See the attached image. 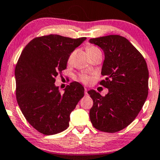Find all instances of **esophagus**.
Segmentation results:
<instances>
[{
    "label": "esophagus",
    "instance_id": "34e87169",
    "mask_svg": "<svg viewBox=\"0 0 160 160\" xmlns=\"http://www.w3.org/2000/svg\"><path fill=\"white\" fill-rule=\"evenodd\" d=\"M87 92H88V88H85V95L88 94Z\"/></svg>",
    "mask_w": 160,
    "mask_h": 160
}]
</instances>
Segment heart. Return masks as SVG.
Returning a JSON list of instances; mask_svg holds the SVG:
<instances>
[{"mask_svg": "<svg viewBox=\"0 0 160 160\" xmlns=\"http://www.w3.org/2000/svg\"><path fill=\"white\" fill-rule=\"evenodd\" d=\"M98 49L97 48V47H93V46H89V47H88L87 48H86V51H87L88 53H90L92 52H94V51H95V50H98ZM72 55L73 54H71V56H70L69 61L71 60V57H72ZM80 80H82V81L84 82H88L90 81V78H89V76H87V75H84V74L80 75Z\"/></svg>", "mask_w": 160, "mask_h": 160, "instance_id": "1", "label": "heart"}]
</instances>
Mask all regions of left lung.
Listing matches in <instances>:
<instances>
[{"instance_id": "obj_1", "label": "left lung", "mask_w": 160, "mask_h": 160, "mask_svg": "<svg viewBox=\"0 0 160 160\" xmlns=\"http://www.w3.org/2000/svg\"><path fill=\"white\" fill-rule=\"evenodd\" d=\"M89 43L103 50L102 75L105 79L100 84L108 89L105 96L93 89L88 92L93 100L91 122L99 131L117 132L135 120L148 98V66L142 55L122 36L92 38Z\"/></svg>"}]
</instances>
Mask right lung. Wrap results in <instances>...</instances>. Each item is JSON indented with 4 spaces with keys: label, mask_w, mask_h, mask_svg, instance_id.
<instances>
[{
    "label": "right lung",
    "mask_w": 160,
    "mask_h": 160,
    "mask_svg": "<svg viewBox=\"0 0 160 160\" xmlns=\"http://www.w3.org/2000/svg\"><path fill=\"white\" fill-rule=\"evenodd\" d=\"M86 39L49 34L33 39L24 48L16 64V99L24 117L35 129L54 135L69 126L70 114L84 95L78 82L62 94L56 78L67 68L71 53Z\"/></svg>",
    "instance_id": "right-lung-1"
}]
</instances>
